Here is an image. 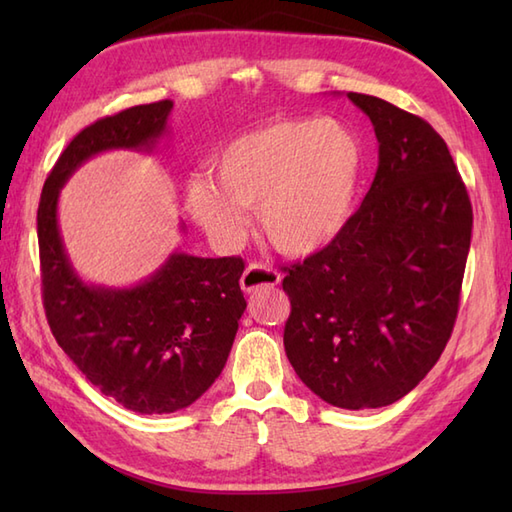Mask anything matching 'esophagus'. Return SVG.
Segmentation results:
<instances>
[{
  "label": "esophagus",
  "instance_id": "obj_1",
  "mask_svg": "<svg viewBox=\"0 0 512 512\" xmlns=\"http://www.w3.org/2000/svg\"><path fill=\"white\" fill-rule=\"evenodd\" d=\"M279 281H281V275L273 266L248 264L242 279H239V284H242L244 292H255L259 288H266V286H277Z\"/></svg>",
  "mask_w": 512,
  "mask_h": 512
}]
</instances>
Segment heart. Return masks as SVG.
I'll use <instances>...</instances> for the list:
<instances>
[{
  "mask_svg": "<svg viewBox=\"0 0 512 512\" xmlns=\"http://www.w3.org/2000/svg\"><path fill=\"white\" fill-rule=\"evenodd\" d=\"M363 169L356 134L336 118H275L228 140L193 176L184 202L206 233L231 244L253 209L270 246L310 255L345 226Z\"/></svg>",
  "mask_w": 512,
  "mask_h": 512,
  "instance_id": "b5f03b06",
  "label": "heart"
}]
</instances>
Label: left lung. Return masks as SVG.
Masks as SVG:
<instances>
[{"label": "left lung", "instance_id": "left-lung-1", "mask_svg": "<svg viewBox=\"0 0 512 512\" xmlns=\"http://www.w3.org/2000/svg\"><path fill=\"white\" fill-rule=\"evenodd\" d=\"M347 99L374 125L378 169L339 235L284 268V347L321 400L376 409L407 396L451 339L473 209L427 121L376 96Z\"/></svg>", "mask_w": 512, "mask_h": 512}]
</instances>
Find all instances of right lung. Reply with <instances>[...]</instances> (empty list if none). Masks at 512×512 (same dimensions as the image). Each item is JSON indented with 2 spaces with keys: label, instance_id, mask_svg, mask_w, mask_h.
<instances>
[{
  "label": "right lung",
  "instance_id": "right-lung-1",
  "mask_svg": "<svg viewBox=\"0 0 512 512\" xmlns=\"http://www.w3.org/2000/svg\"><path fill=\"white\" fill-rule=\"evenodd\" d=\"M171 107L169 99L136 105L85 127L52 167L37 211L41 297L54 339L94 387L138 413L189 407L222 374L246 310L244 262L173 253L134 288L88 286L65 255L57 202L88 158L154 147Z\"/></svg>",
  "mask_w": 512,
  "mask_h": 512
}]
</instances>
